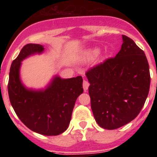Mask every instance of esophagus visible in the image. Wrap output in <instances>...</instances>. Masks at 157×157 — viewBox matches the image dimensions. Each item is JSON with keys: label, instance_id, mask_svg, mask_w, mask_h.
Masks as SVG:
<instances>
[{"label": "esophagus", "instance_id": "esophagus-1", "mask_svg": "<svg viewBox=\"0 0 157 157\" xmlns=\"http://www.w3.org/2000/svg\"><path fill=\"white\" fill-rule=\"evenodd\" d=\"M89 86L90 85H89L88 82L84 80V81H83V89H84V91H85V92H86V91L88 90Z\"/></svg>", "mask_w": 157, "mask_h": 157}]
</instances>
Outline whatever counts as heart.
<instances>
[{
	"mask_svg": "<svg viewBox=\"0 0 157 157\" xmlns=\"http://www.w3.org/2000/svg\"><path fill=\"white\" fill-rule=\"evenodd\" d=\"M100 53V49L98 48H92V49H90V51H88V52L86 53L85 55V59H92V58L95 57V56H97L98 55V54Z\"/></svg>",
	"mask_w": 157,
	"mask_h": 157,
	"instance_id": "obj_1",
	"label": "heart"
}]
</instances>
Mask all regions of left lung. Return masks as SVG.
Segmentation results:
<instances>
[{
    "label": "left lung",
    "instance_id": "left-lung-1",
    "mask_svg": "<svg viewBox=\"0 0 157 157\" xmlns=\"http://www.w3.org/2000/svg\"><path fill=\"white\" fill-rule=\"evenodd\" d=\"M121 49L86 72L91 109L98 125L115 130L134 120L145 102L150 86L145 54L130 37L122 35Z\"/></svg>",
    "mask_w": 157,
    "mask_h": 157
}]
</instances>
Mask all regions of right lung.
Here are the masks:
<instances>
[{
	"instance_id": "obj_1",
	"label": "right lung",
	"mask_w": 157,
	"mask_h": 157,
	"mask_svg": "<svg viewBox=\"0 0 157 157\" xmlns=\"http://www.w3.org/2000/svg\"><path fill=\"white\" fill-rule=\"evenodd\" d=\"M44 50L38 44L23 46L11 66L8 96L19 119L30 130L42 135H59L70 124L76 100L83 93V80L81 76L62 78L55 75L44 89L26 86L20 78L22 61Z\"/></svg>"
}]
</instances>
